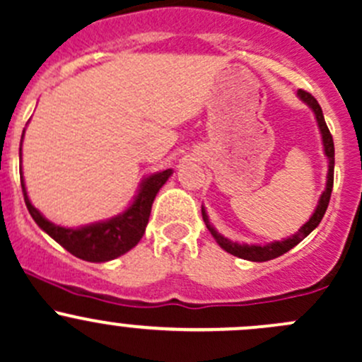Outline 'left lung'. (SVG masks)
<instances>
[{
  "label": "left lung",
  "mask_w": 362,
  "mask_h": 362,
  "mask_svg": "<svg viewBox=\"0 0 362 362\" xmlns=\"http://www.w3.org/2000/svg\"><path fill=\"white\" fill-rule=\"evenodd\" d=\"M298 98L303 101V103L306 105V107L312 108L313 115H315V120H317V126H319L320 136H322L324 156L327 158L326 189H324L322 194H320L319 203H317V206H315V210H313L312 217H310L308 221H306L305 224H303L301 228L298 229V233L291 235L289 238H284V240H280V242L266 243V245H255V243H250V245H249V243L231 242V240L226 238V236H222L221 233H218L217 229H215L214 226L210 224V218H208L206 210H204V206H202L203 221H204V224H206L208 231H210L211 236L215 238V242L221 245V249H224L226 252H229V254L236 255V257H240V259H247V261H252V262H264V261H269V259L280 257V255L286 254V252H289L291 249H293V247L298 245L301 240H305L306 236H308L310 233H312L313 229H315L317 226L320 224V221H322L324 214H326V210H327V204H329L331 191H333V178H334V144H333V136H331L329 129H327L326 120H324V115H322V108H320V105L317 103L315 98H313L310 93H306V90H301V89L298 90Z\"/></svg>",
  "instance_id": "obj_1"
}]
</instances>
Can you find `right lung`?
<instances>
[{
    "mask_svg": "<svg viewBox=\"0 0 362 362\" xmlns=\"http://www.w3.org/2000/svg\"><path fill=\"white\" fill-rule=\"evenodd\" d=\"M21 158H23V140H21ZM171 173L173 170L148 175L141 180L133 202L126 210L107 221H98L93 224L78 226V228H63V226L54 224L33 206L28 191H25L23 166H21V185H23L25 206H28L33 221L40 226L42 231H45L50 238L56 240L75 257L89 262H107L120 257L138 245L148 224L152 203H154L159 189L171 177Z\"/></svg>",
    "mask_w": 362,
    "mask_h": 362,
    "instance_id": "add662e5",
    "label": "right lung"
}]
</instances>
